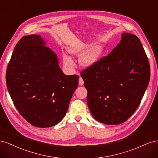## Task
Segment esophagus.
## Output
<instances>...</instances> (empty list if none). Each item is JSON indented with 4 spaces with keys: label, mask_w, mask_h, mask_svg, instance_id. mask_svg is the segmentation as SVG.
<instances>
[{
    "label": "esophagus",
    "mask_w": 158,
    "mask_h": 158,
    "mask_svg": "<svg viewBox=\"0 0 158 158\" xmlns=\"http://www.w3.org/2000/svg\"><path fill=\"white\" fill-rule=\"evenodd\" d=\"M79 85H84V80L81 77L79 78Z\"/></svg>",
    "instance_id": "1"
}]
</instances>
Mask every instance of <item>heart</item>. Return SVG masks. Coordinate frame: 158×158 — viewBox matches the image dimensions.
I'll return each instance as SVG.
<instances>
[{
    "label": "heart",
    "instance_id": "b5f03b06",
    "mask_svg": "<svg viewBox=\"0 0 158 158\" xmlns=\"http://www.w3.org/2000/svg\"><path fill=\"white\" fill-rule=\"evenodd\" d=\"M89 46V44H81L68 49V51L73 55L78 57L82 56L80 59V64L84 68H90L96 64L103 52V47L101 45H94L90 48ZM63 62L68 69H72L74 67L73 61L67 55H63Z\"/></svg>",
    "mask_w": 158,
    "mask_h": 158
}]
</instances>
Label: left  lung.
<instances>
[{
  "label": "left lung",
  "instance_id": "1",
  "mask_svg": "<svg viewBox=\"0 0 158 158\" xmlns=\"http://www.w3.org/2000/svg\"><path fill=\"white\" fill-rule=\"evenodd\" d=\"M81 76L94 118L106 125H118L139 106L149 83L150 67L138 37L123 33L113 50Z\"/></svg>",
  "mask_w": 158,
  "mask_h": 158
}]
</instances>
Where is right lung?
Listing matches in <instances>:
<instances>
[{
	"label": "right lung",
	"mask_w": 158,
	"mask_h": 158,
	"mask_svg": "<svg viewBox=\"0 0 158 158\" xmlns=\"http://www.w3.org/2000/svg\"><path fill=\"white\" fill-rule=\"evenodd\" d=\"M40 35L22 37L6 74L8 92L18 112L33 126L47 128L60 122L78 85V76L66 75L56 55Z\"/></svg>",
	"instance_id": "obj_1"
}]
</instances>
